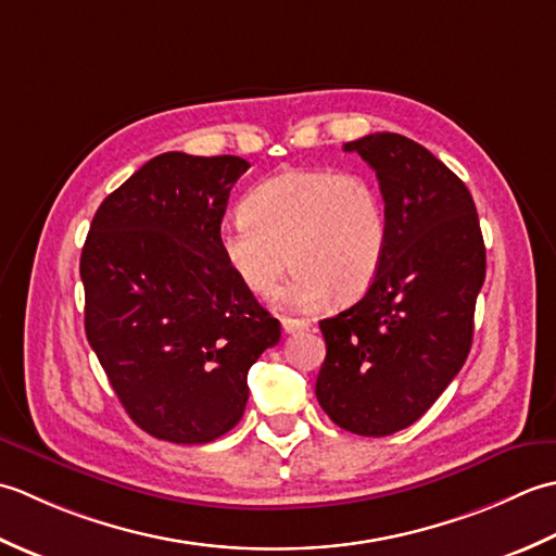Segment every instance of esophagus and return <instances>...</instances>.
Segmentation results:
<instances>
[{
    "label": "esophagus",
    "mask_w": 556,
    "mask_h": 556,
    "mask_svg": "<svg viewBox=\"0 0 556 556\" xmlns=\"http://www.w3.org/2000/svg\"><path fill=\"white\" fill-rule=\"evenodd\" d=\"M280 324H282V331H286V333H300V331H307V328H309V321L292 319V316H282Z\"/></svg>",
    "instance_id": "1"
}]
</instances>
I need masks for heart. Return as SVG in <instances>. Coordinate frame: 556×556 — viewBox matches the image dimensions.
Listing matches in <instances>:
<instances>
[{"mask_svg":"<svg viewBox=\"0 0 556 556\" xmlns=\"http://www.w3.org/2000/svg\"><path fill=\"white\" fill-rule=\"evenodd\" d=\"M389 244L379 185L362 173L288 169L247 191L242 218L223 225L218 252L256 294H274L288 266L286 302L319 309L336 292L355 300L377 280Z\"/></svg>","mask_w":556,"mask_h":556,"instance_id":"obj_1","label":"heart"}]
</instances>
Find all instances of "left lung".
Returning a JSON list of instances; mask_svg holds the SVG:
<instances>
[{
	"instance_id": "1",
	"label": "left lung",
	"mask_w": 556,
	"mask_h": 556,
	"mask_svg": "<svg viewBox=\"0 0 556 556\" xmlns=\"http://www.w3.org/2000/svg\"><path fill=\"white\" fill-rule=\"evenodd\" d=\"M379 179L389 244L365 298L319 321L316 401L359 437L410 427L460 371L484 282V242L468 187L401 134L345 143Z\"/></svg>"
}]
</instances>
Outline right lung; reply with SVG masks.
<instances>
[{
    "label": "right lung",
    "instance_id": "right-lung-1",
    "mask_svg": "<svg viewBox=\"0 0 556 556\" xmlns=\"http://www.w3.org/2000/svg\"><path fill=\"white\" fill-rule=\"evenodd\" d=\"M237 155H155L100 203L81 252L86 336L124 410L173 444L240 422L280 324L218 252Z\"/></svg>",
    "mask_w": 556,
    "mask_h": 556
}]
</instances>
